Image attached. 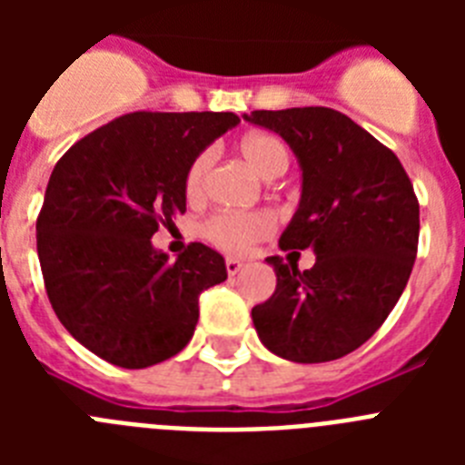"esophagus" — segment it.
<instances>
[{
  "instance_id": "1",
  "label": "esophagus",
  "mask_w": 465,
  "mask_h": 465,
  "mask_svg": "<svg viewBox=\"0 0 465 465\" xmlns=\"http://www.w3.org/2000/svg\"><path fill=\"white\" fill-rule=\"evenodd\" d=\"M225 270H228L230 277H235V274L244 270V261H240V258H225Z\"/></svg>"
}]
</instances>
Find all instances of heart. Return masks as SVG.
Instances as JSON below:
<instances>
[{
	"label": "heart",
	"mask_w": 465,
	"mask_h": 465,
	"mask_svg": "<svg viewBox=\"0 0 465 465\" xmlns=\"http://www.w3.org/2000/svg\"><path fill=\"white\" fill-rule=\"evenodd\" d=\"M240 153L262 179H274L289 170V149L282 139L268 133H252L240 139ZM213 151L203 149L193 155L183 174V191L188 200H200L209 182ZM203 237L223 252L242 253L256 242L272 235L274 216L270 212H216L203 223Z\"/></svg>",
	"instance_id": "1"
}]
</instances>
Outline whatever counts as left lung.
<instances>
[{
    "label": "left lung",
    "mask_w": 465,
    "mask_h": 465,
    "mask_svg": "<svg viewBox=\"0 0 465 465\" xmlns=\"http://www.w3.org/2000/svg\"><path fill=\"white\" fill-rule=\"evenodd\" d=\"M302 167V197L279 249L272 298L252 310L258 338L295 363H323L368 342L396 307L419 244V200L391 149L328 106L252 111ZM317 262L300 273L294 252Z\"/></svg>",
    "instance_id": "1"
}]
</instances>
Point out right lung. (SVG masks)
Segmentation results:
<instances>
[{"label": "right lung", "instance_id": "right-lung-1", "mask_svg": "<svg viewBox=\"0 0 465 465\" xmlns=\"http://www.w3.org/2000/svg\"><path fill=\"white\" fill-rule=\"evenodd\" d=\"M230 111H134L97 127L57 160L36 216V252L60 323L85 349L139 371L188 344L200 293L225 261L191 242L174 262L151 244L186 212L193 155L235 127Z\"/></svg>", "mask_w": 465, "mask_h": 465}]
</instances>
